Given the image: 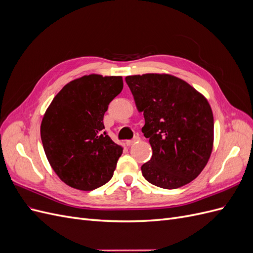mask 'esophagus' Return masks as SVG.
Masks as SVG:
<instances>
[{
  "mask_svg": "<svg viewBox=\"0 0 253 253\" xmlns=\"http://www.w3.org/2000/svg\"><path fill=\"white\" fill-rule=\"evenodd\" d=\"M137 141H139V137L138 136H136V137H134V139H132V140H127L126 143V145L127 147H131V145H133V144H135Z\"/></svg>",
  "mask_w": 253,
  "mask_h": 253,
  "instance_id": "34e87169",
  "label": "esophagus"
}]
</instances>
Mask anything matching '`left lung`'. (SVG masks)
<instances>
[{"mask_svg":"<svg viewBox=\"0 0 253 253\" xmlns=\"http://www.w3.org/2000/svg\"><path fill=\"white\" fill-rule=\"evenodd\" d=\"M136 108L143 113V135L152 158L141 167L143 177L164 189H177L195 179L211 156L214 120L207 98L169 74L126 77Z\"/></svg>","mask_w":253,"mask_h":253,"instance_id":"left-lung-1","label":"left lung"}]
</instances>
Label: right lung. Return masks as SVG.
I'll return each instance as SVG.
<instances>
[{"label": "right lung", "instance_id": "obj_1", "mask_svg": "<svg viewBox=\"0 0 253 253\" xmlns=\"http://www.w3.org/2000/svg\"><path fill=\"white\" fill-rule=\"evenodd\" d=\"M122 88L121 76H82L64 85L45 111V155L67 186L91 191L112 178L124 148L103 132V116Z\"/></svg>", "mask_w": 253, "mask_h": 253}]
</instances>
